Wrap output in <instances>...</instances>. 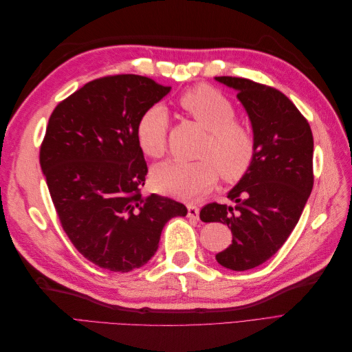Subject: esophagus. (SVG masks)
Wrapping results in <instances>:
<instances>
[{
    "label": "esophagus",
    "mask_w": 352,
    "mask_h": 352,
    "mask_svg": "<svg viewBox=\"0 0 352 352\" xmlns=\"http://www.w3.org/2000/svg\"><path fill=\"white\" fill-rule=\"evenodd\" d=\"M188 217L192 220H198L199 219V208L197 206L189 204L188 206Z\"/></svg>",
    "instance_id": "esophagus-1"
}]
</instances>
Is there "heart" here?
<instances>
[{"mask_svg": "<svg viewBox=\"0 0 352 352\" xmlns=\"http://www.w3.org/2000/svg\"><path fill=\"white\" fill-rule=\"evenodd\" d=\"M179 107L210 132L201 162L167 160L153 168L151 182L160 192L179 199H197L214 185L219 170L223 179L236 180L251 167L255 138L236 122L232 101L216 88L198 85L180 95ZM168 113L162 104L150 105L136 123V142L141 151L157 158L166 150Z\"/></svg>", "mask_w": 352, "mask_h": 352, "instance_id": "1", "label": "heart"}]
</instances>
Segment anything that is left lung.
<instances>
[{
  "label": "left lung",
  "mask_w": 352,
  "mask_h": 352,
  "mask_svg": "<svg viewBox=\"0 0 352 352\" xmlns=\"http://www.w3.org/2000/svg\"><path fill=\"white\" fill-rule=\"evenodd\" d=\"M238 91L255 138V157L228 198L235 206L211 202L202 221H220L232 230V243L216 255L223 267L243 272L279 251L300 220L311 194L313 133L305 117L280 91L243 78L219 76Z\"/></svg>",
  "instance_id": "8db88e82"
}]
</instances>
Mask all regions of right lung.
Segmentation results:
<instances>
[{
	"mask_svg": "<svg viewBox=\"0 0 352 352\" xmlns=\"http://www.w3.org/2000/svg\"><path fill=\"white\" fill-rule=\"evenodd\" d=\"M170 89L140 74L100 78L63 100L48 120L39 163L52 204L74 248L101 269L141 267L166 223L188 212L175 199L141 194L148 167L136 123Z\"/></svg>",
	"mask_w": 352,
	"mask_h": 352,
	"instance_id": "obj_1",
	"label": "right lung"
}]
</instances>
